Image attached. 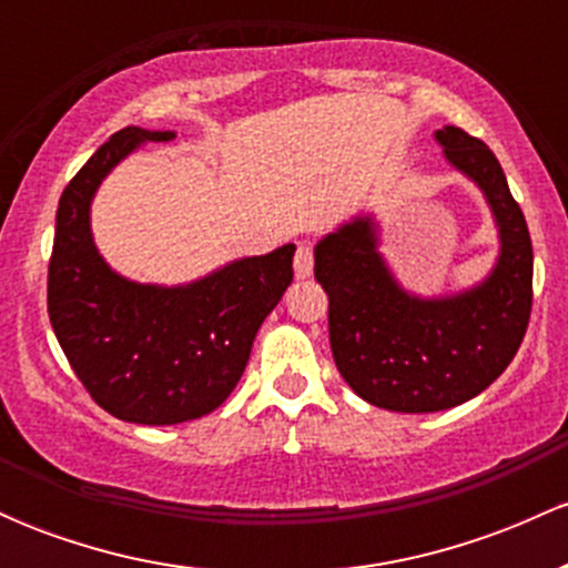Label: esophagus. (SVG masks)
Returning a JSON list of instances; mask_svg holds the SVG:
<instances>
[{
	"instance_id": "esophagus-1",
	"label": "esophagus",
	"mask_w": 568,
	"mask_h": 568,
	"mask_svg": "<svg viewBox=\"0 0 568 568\" xmlns=\"http://www.w3.org/2000/svg\"><path fill=\"white\" fill-rule=\"evenodd\" d=\"M293 270H296L298 280H306L315 270V253H312L310 243H302L296 247V258H293Z\"/></svg>"
}]
</instances>
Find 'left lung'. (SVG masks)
I'll return each instance as SVG.
<instances>
[{
	"label": "left lung",
	"mask_w": 568,
	"mask_h": 568,
	"mask_svg": "<svg viewBox=\"0 0 568 568\" xmlns=\"http://www.w3.org/2000/svg\"><path fill=\"white\" fill-rule=\"evenodd\" d=\"M435 139L456 171L480 186L497 219L499 258L484 283L440 298L406 293L384 264L368 216L315 247L338 374L371 406L403 414L446 410L484 393L510 366L531 317L529 226L499 160L462 128L446 125Z\"/></svg>",
	"instance_id": "left-lung-1"
}]
</instances>
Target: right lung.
<instances>
[{"mask_svg":"<svg viewBox=\"0 0 568 568\" xmlns=\"http://www.w3.org/2000/svg\"><path fill=\"white\" fill-rule=\"evenodd\" d=\"M173 130L122 128L63 189L48 266V312L63 355L103 410L135 425H179L216 410L253 338L293 280V245L240 258L189 285L120 277L90 234V202L120 160Z\"/></svg>","mask_w":568,"mask_h":568,"instance_id":"add662e5","label":"right lung"}]
</instances>
